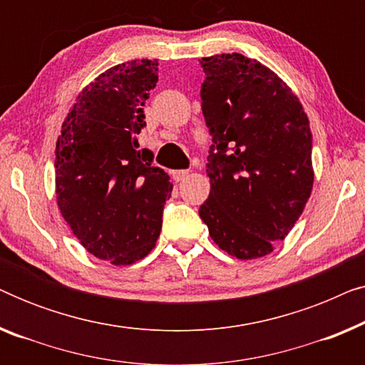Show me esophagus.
<instances>
[{
  "label": "esophagus",
  "instance_id": "esophagus-1",
  "mask_svg": "<svg viewBox=\"0 0 365 365\" xmlns=\"http://www.w3.org/2000/svg\"><path fill=\"white\" fill-rule=\"evenodd\" d=\"M187 174H189V171H186V169H181V171H173V178H174V181H184V179L187 178Z\"/></svg>",
  "mask_w": 365,
  "mask_h": 365
}]
</instances>
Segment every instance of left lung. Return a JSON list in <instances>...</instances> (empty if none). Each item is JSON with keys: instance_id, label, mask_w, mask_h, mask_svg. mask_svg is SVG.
I'll use <instances>...</instances> for the list:
<instances>
[{"instance_id": "left-lung-1", "label": "left lung", "mask_w": 365, "mask_h": 365, "mask_svg": "<svg viewBox=\"0 0 365 365\" xmlns=\"http://www.w3.org/2000/svg\"><path fill=\"white\" fill-rule=\"evenodd\" d=\"M202 114L212 144L211 192L199 207L209 236L242 259L264 257L301 216L314 184L312 133L292 89L239 53L202 58Z\"/></svg>"}]
</instances>
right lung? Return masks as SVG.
<instances>
[{
	"label": "right lung",
	"instance_id": "obj_1",
	"mask_svg": "<svg viewBox=\"0 0 365 365\" xmlns=\"http://www.w3.org/2000/svg\"><path fill=\"white\" fill-rule=\"evenodd\" d=\"M156 59H134L94 79L68 113L56 143V199L89 254L129 266L156 246L173 184L139 149Z\"/></svg>",
	"mask_w": 365,
	"mask_h": 365
}]
</instances>
